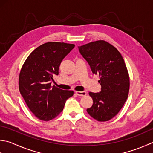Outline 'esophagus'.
<instances>
[{
  "label": "esophagus",
  "instance_id": "1",
  "mask_svg": "<svg viewBox=\"0 0 153 153\" xmlns=\"http://www.w3.org/2000/svg\"><path fill=\"white\" fill-rule=\"evenodd\" d=\"M75 93H76V94H77L78 96H85L86 95V92L85 91H82V92L76 91Z\"/></svg>",
  "mask_w": 153,
  "mask_h": 153
}]
</instances>
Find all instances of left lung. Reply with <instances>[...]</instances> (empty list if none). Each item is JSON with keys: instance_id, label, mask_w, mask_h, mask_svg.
<instances>
[{"instance_id": "left-lung-1", "label": "left lung", "mask_w": 153, "mask_h": 153, "mask_svg": "<svg viewBox=\"0 0 153 153\" xmlns=\"http://www.w3.org/2000/svg\"><path fill=\"white\" fill-rule=\"evenodd\" d=\"M79 51L88 62L92 72L98 74L101 92H89L93 100L86 110L98 121H106L116 116L128 97L129 76L119 51L104 40L79 46Z\"/></svg>"}]
</instances>
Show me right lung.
I'll list each match as a JSON object with an SVG mask.
<instances>
[{"label":"right lung","mask_w":153,"mask_h":153,"mask_svg":"<svg viewBox=\"0 0 153 153\" xmlns=\"http://www.w3.org/2000/svg\"><path fill=\"white\" fill-rule=\"evenodd\" d=\"M74 48L63 42H48L37 47L25 61L19 75V90L27 107L40 120L49 121L63 110L73 90L51 86L53 76L59 74L63 59Z\"/></svg>","instance_id":"obj_1"}]
</instances>
